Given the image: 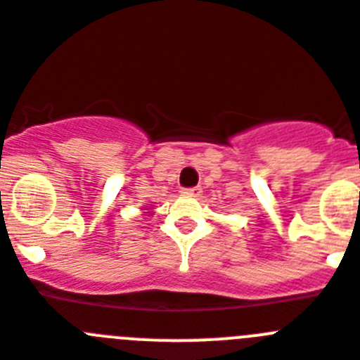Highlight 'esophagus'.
I'll list each match as a JSON object with an SVG mask.
<instances>
[{
	"label": "esophagus",
	"mask_w": 360,
	"mask_h": 360,
	"mask_svg": "<svg viewBox=\"0 0 360 360\" xmlns=\"http://www.w3.org/2000/svg\"><path fill=\"white\" fill-rule=\"evenodd\" d=\"M184 193H186L187 196H200L202 189H200V187H189V189H184Z\"/></svg>",
	"instance_id": "obj_1"
}]
</instances>
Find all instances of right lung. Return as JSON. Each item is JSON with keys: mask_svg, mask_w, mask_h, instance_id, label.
<instances>
[{"mask_svg": "<svg viewBox=\"0 0 360 360\" xmlns=\"http://www.w3.org/2000/svg\"><path fill=\"white\" fill-rule=\"evenodd\" d=\"M151 211H153V207H149V209H146V212H148V216L151 214Z\"/></svg>", "mask_w": 360, "mask_h": 360, "instance_id": "obj_1", "label": "right lung"}]
</instances>
